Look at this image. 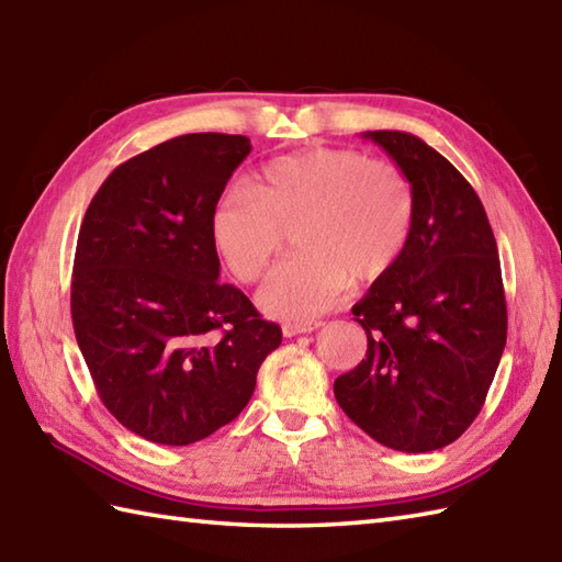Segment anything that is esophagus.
<instances>
[{
	"instance_id": "1",
	"label": "esophagus",
	"mask_w": 562,
	"mask_h": 562,
	"mask_svg": "<svg viewBox=\"0 0 562 562\" xmlns=\"http://www.w3.org/2000/svg\"><path fill=\"white\" fill-rule=\"evenodd\" d=\"M321 328V321H302V324H284L282 326V336L284 338H294V336H302V333H312Z\"/></svg>"
}]
</instances>
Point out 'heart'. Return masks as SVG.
<instances>
[{
	"label": "heart",
	"instance_id": "heart-1",
	"mask_svg": "<svg viewBox=\"0 0 562 562\" xmlns=\"http://www.w3.org/2000/svg\"><path fill=\"white\" fill-rule=\"evenodd\" d=\"M415 193L398 166L355 149H306L262 166L212 214V238L236 280L258 282L296 232L302 256L258 292L272 318L328 312L345 288L389 274L411 241Z\"/></svg>",
	"mask_w": 562,
	"mask_h": 562
}]
</instances>
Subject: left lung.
<instances>
[{"mask_svg":"<svg viewBox=\"0 0 562 562\" xmlns=\"http://www.w3.org/2000/svg\"><path fill=\"white\" fill-rule=\"evenodd\" d=\"M362 137L408 176L415 222L396 268L352 306L367 357L333 393L379 445L425 453L483 408L507 342L503 270L481 198L439 151L398 130Z\"/></svg>","mask_w":562,"mask_h":562,"instance_id":"obj_1","label":"left lung"}]
</instances>
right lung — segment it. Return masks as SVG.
<instances>
[{
    "instance_id": "add662e5",
    "label": "right lung",
    "mask_w": 562,
    "mask_h": 562,
    "mask_svg": "<svg viewBox=\"0 0 562 562\" xmlns=\"http://www.w3.org/2000/svg\"><path fill=\"white\" fill-rule=\"evenodd\" d=\"M244 135H181L121 164L83 214L71 324L105 408L154 445L217 432L254 396L282 330L220 282L212 214Z\"/></svg>"
}]
</instances>
